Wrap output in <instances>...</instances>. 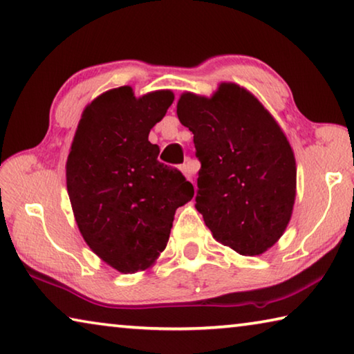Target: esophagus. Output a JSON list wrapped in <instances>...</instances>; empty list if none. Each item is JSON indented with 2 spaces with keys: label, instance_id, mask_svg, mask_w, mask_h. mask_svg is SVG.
<instances>
[{
  "label": "esophagus",
  "instance_id": "esophagus-1",
  "mask_svg": "<svg viewBox=\"0 0 354 354\" xmlns=\"http://www.w3.org/2000/svg\"><path fill=\"white\" fill-rule=\"evenodd\" d=\"M181 171H183V175L186 176L187 179H192V176H194V165L190 164V162H187V164L181 165Z\"/></svg>",
  "mask_w": 354,
  "mask_h": 354
}]
</instances>
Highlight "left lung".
Instances as JSON below:
<instances>
[{"label":"left lung","mask_w":354,"mask_h":354,"mask_svg":"<svg viewBox=\"0 0 354 354\" xmlns=\"http://www.w3.org/2000/svg\"><path fill=\"white\" fill-rule=\"evenodd\" d=\"M176 113L201 162L195 207L218 243L261 255L287 228L296 160L282 129L248 89L222 82L211 97L183 93Z\"/></svg>","instance_id":"obj_1"}]
</instances>
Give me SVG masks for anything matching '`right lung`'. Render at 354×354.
Here are the masks:
<instances>
[{
	"label": "right lung",
	"mask_w": 354,
	"mask_h": 354,
	"mask_svg": "<svg viewBox=\"0 0 354 354\" xmlns=\"http://www.w3.org/2000/svg\"><path fill=\"white\" fill-rule=\"evenodd\" d=\"M173 100L170 89L140 97L131 86L109 89L85 106L72 140L66 184L75 222L89 249L120 272L154 265L176 209L194 197L148 140Z\"/></svg>",
	"instance_id": "1"
}]
</instances>
